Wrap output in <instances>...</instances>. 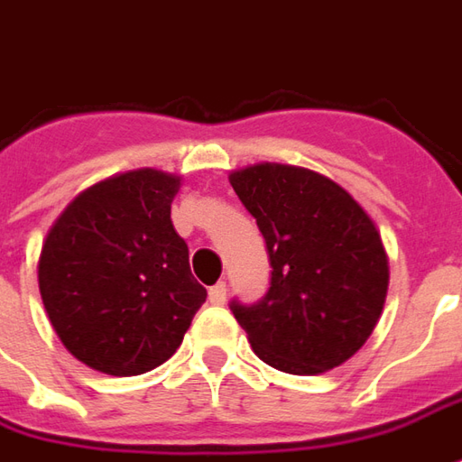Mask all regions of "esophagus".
Returning <instances> with one entry per match:
<instances>
[{"instance_id": "34e87169", "label": "esophagus", "mask_w": 462, "mask_h": 462, "mask_svg": "<svg viewBox=\"0 0 462 462\" xmlns=\"http://www.w3.org/2000/svg\"><path fill=\"white\" fill-rule=\"evenodd\" d=\"M208 295L212 305H225V300H227V285H225V282H217V285L209 287Z\"/></svg>"}]
</instances>
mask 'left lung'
Listing matches in <instances>:
<instances>
[{
  "instance_id": "obj_1",
  "label": "left lung",
  "mask_w": 462,
  "mask_h": 462,
  "mask_svg": "<svg viewBox=\"0 0 462 462\" xmlns=\"http://www.w3.org/2000/svg\"><path fill=\"white\" fill-rule=\"evenodd\" d=\"M257 220L273 277L257 305L232 302L257 357L290 375L350 360L375 330L390 267L375 222L330 177L260 162L230 175Z\"/></svg>"
}]
</instances>
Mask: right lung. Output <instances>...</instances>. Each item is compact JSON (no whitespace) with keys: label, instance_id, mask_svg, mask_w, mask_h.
<instances>
[{"label":"right lung","instance_id":"add662e5","mask_svg":"<svg viewBox=\"0 0 462 462\" xmlns=\"http://www.w3.org/2000/svg\"><path fill=\"white\" fill-rule=\"evenodd\" d=\"M182 177L142 167L82 189L42 242L40 292L69 353L105 375L170 360L208 290L170 220Z\"/></svg>","mask_w":462,"mask_h":462}]
</instances>
